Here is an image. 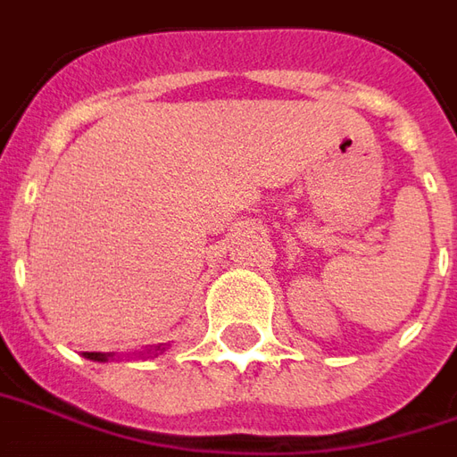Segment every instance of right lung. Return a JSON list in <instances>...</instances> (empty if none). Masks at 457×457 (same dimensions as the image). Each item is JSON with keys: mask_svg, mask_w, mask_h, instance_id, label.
<instances>
[{"mask_svg": "<svg viewBox=\"0 0 457 457\" xmlns=\"http://www.w3.org/2000/svg\"><path fill=\"white\" fill-rule=\"evenodd\" d=\"M169 348V343H159V345H154V348H146V351H138L137 358H156V355H162L163 351ZM84 358H89V361H96V363H109V361H114V353H84Z\"/></svg>", "mask_w": 457, "mask_h": 457, "instance_id": "add662e5", "label": "right lung"}]
</instances>
